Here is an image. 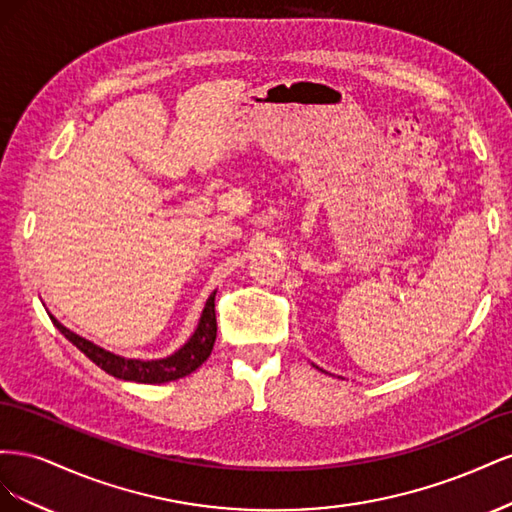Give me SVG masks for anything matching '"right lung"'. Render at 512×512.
Returning a JSON list of instances; mask_svg holds the SVG:
<instances>
[{"label":"right lung","instance_id":"obj_1","mask_svg":"<svg viewBox=\"0 0 512 512\" xmlns=\"http://www.w3.org/2000/svg\"><path fill=\"white\" fill-rule=\"evenodd\" d=\"M215 292H211V297L207 299V305L203 309V316H200L198 327L194 335L190 337V342L183 348H179L175 354L166 356V359L158 361H136V359H123V356L106 352L98 346H94L87 339L79 337L66 329L64 324L57 322L51 314V320L55 327L66 335V339L79 348L85 356H89L100 369H104L106 374H111L119 380H130V382H143V384H162L170 380H179L190 376L192 371H196L200 365H203L215 344V335H218V322H215Z\"/></svg>","mask_w":512,"mask_h":512}]
</instances>
